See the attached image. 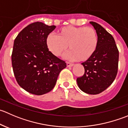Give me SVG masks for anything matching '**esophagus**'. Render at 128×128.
I'll use <instances>...</instances> for the list:
<instances>
[{"instance_id": "34e87169", "label": "esophagus", "mask_w": 128, "mask_h": 128, "mask_svg": "<svg viewBox=\"0 0 128 128\" xmlns=\"http://www.w3.org/2000/svg\"><path fill=\"white\" fill-rule=\"evenodd\" d=\"M66 64H67V66L68 67H72V66H73V65H74L73 64H72V63H70V62H67Z\"/></svg>"}]
</instances>
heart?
Returning <instances> with one entry per match:
<instances>
[{"instance_id": "obj_1", "label": "heart", "mask_w": 128, "mask_h": 128, "mask_svg": "<svg viewBox=\"0 0 128 128\" xmlns=\"http://www.w3.org/2000/svg\"><path fill=\"white\" fill-rule=\"evenodd\" d=\"M97 32L92 27L66 26L58 30L56 35L49 34L46 40L48 49L56 56L70 50L67 57L72 60L86 61L94 56L98 46Z\"/></svg>"}]
</instances>
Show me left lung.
<instances>
[{
	"label": "left lung",
	"instance_id": "left-lung-1",
	"mask_svg": "<svg viewBox=\"0 0 128 128\" xmlns=\"http://www.w3.org/2000/svg\"><path fill=\"white\" fill-rule=\"evenodd\" d=\"M98 36V46L94 56L82 63L85 73L77 78L82 91L96 95L106 90L114 81L118 72L119 51L111 34L94 22H90Z\"/></svg>",
	"mask_w": 128,
	"mask_h": 128
}]
</instances>
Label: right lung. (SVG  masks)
Returning <instances> with one entry per match:
<instances>
[{"instance_id": "obj_1", "label": "right lung", "mask_w": 128, "mask_h": 128, "mask_svg": "<svg viewBox=\"0 0 128 128\" xmlns=\"http://www.w3.org/2000/svg\"><path fill=\"white\" fill-rule=\"evenodd\" d=\"M42 22L28 24L19 33L14 43L12 63L16 82L30 94L41 95L54 87L66 63L49 51L48 34L55 29Z\"/></svg>"}]
</instances>
